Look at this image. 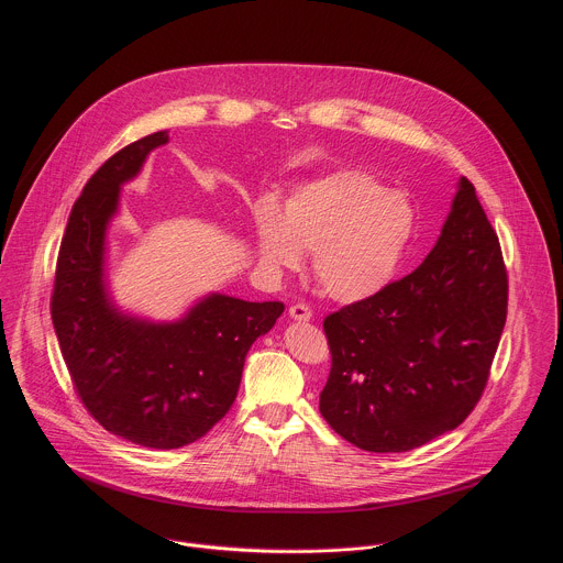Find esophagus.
Wrapping results in <instances>:
<instances>
[{
    "label": "esophagus",
    "mask_w": 563,
    "mask_h": 563,
    "mask_svg": "<svg viewBox=\"0 0 563 563\" xmlns=\"http://www.w3.org/2000/svg\"><path fill=\"white\" fill-rule=\"evenodd\" d=\"M289 316L294 320H300V323H305V320L311 318V309L307 305H302V302H296V305L289 307Z\"/></svg>",
    "instance_id": "obj_1"
}]
</instances>
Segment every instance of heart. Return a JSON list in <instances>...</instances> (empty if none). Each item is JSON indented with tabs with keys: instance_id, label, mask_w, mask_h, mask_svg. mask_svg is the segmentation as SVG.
<instances>
[{
	"instance_id": "b5f03b06",
	"label": "heart",
	"mask_w": 563,
	"mask_h": 563,
	"mask_svg": "<svg viewBox=\"0 0 563 563\" xmlns=\"http://www.w3.org/2000/svg\"><path fill=\"white\" fill-rule=\"evenodd\" d=\"M254 233L267 269H298L300 252H309L318 287L339 302H358L396 276L415 235V209L365 172H339L296 189L280 213L261 202Z\"/></svg>"
}]
</instances>
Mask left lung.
Wrapping results in <instances>:
<instances>
[{"label":"left lung","mask_w":563,"mask_h":563,"mask_svg":"<svg viewBox=\"0 0 563 563\" xmlns=\"http://www.w3.org/2000/svg\"><path fill=\"white\" fill-rule=\"evenodd\" d=\"M506 313L499 238L461 178L428 258L325 318L320 415L367 452H408L459 428L486 389Z\"/></svg>","instance_id":"left-lung-1"}]
</instances>
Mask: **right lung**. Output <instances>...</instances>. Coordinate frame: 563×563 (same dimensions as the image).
Masks as SVG:
<instances>
[{"label":"right lung","instance_id":"right-lung-1","mask_svg":"<svg viewBox=\"0 0 563 563\" xmlns=\"http://www.w3.org/2000/svg\"><path fill=\"white\" fill-rule=\"evenodd\" d=\"M169 142L157 131L111 155L70 209L51 298L53 328L89 415L131 443L174 450L205 437L233 406L250 347L285 311L211 294L176 323L122 313L104 283V240L120 187Z\"/></svg>","mask_w":563,"mask_h":563}]
</instances>
